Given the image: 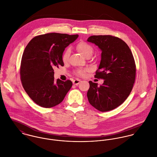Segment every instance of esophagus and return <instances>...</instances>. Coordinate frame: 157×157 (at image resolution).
I'll return each mask as SVG.
<instances>
[{
  "label": "esophagus",
  "instance_id": "esophagus-1",
  "mask_svg": "<svg viewBox=\"0 0 157 157\" xmlns=\"http://www.w3.org/2000/svg\"><path fill=\"white\" fill-rule=\"evenodd\" d=\"M80 82H81V80H80L78 79H75L73 81V84L74 85H78Z\"/></svg>",
  "mask_w": 157,
  "mask_h": 157
}]
</instances>
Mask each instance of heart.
Instances as JSON below:
<instances>
[{"label":"heart","mask_w":157,"mask_h":157,"mask_svg":"<svg viewBox=\"0 0 157 157\" xmlns=\"http://www.w3.org/2000/svg\"><path fill=\"white\" fill-rule=\"evenodd\" d=\"M77 51L85 57L87 56L89 54H92L93 52V48L92 47L89 45L88 44L84 42H80L78 43L77 46ZM71 54V50L69 48H67L65 52L63 54L62 56V60L63 62H67L68 60V58L70 56ZM88 71V69H80L77 71L76 74L79 75V76H84L85 75V72Z\"/></svg>","instance_id":"1"}]
</instances>
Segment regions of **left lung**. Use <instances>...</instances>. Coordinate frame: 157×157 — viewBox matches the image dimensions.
Listing matches in <instances>:
<instances>
[{"instance_id": "obj_1", "label": "left lung", "mask_w": 157, "mask_h": 157, "mask_svg": "<svg viewBox=\"0 0 157 157\" xmlns=\"http://www.w3.org/2000/svg\"><path fill=\"white\" fill-rule=\"evenodd\" d=\"M87 41L101 51L95 77L105 80L100 86L89 82L88 101L101 112L111 111L121 105L132 90L136 74L132 53L123 40L112 36H92Z\"/></svg>"}]
</instances>
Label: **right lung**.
<instances>
[{
	"mask_svg": "<svg viewBox=\"0 0 157 157\" xmlns=\"http://www.w3.org/2000/svg\"><path fill=\"white\" fill-rule=\"evenodd\" d=\"M78 34L48 33L34 37L26 46L21 65V79L29 97L41 107L49 108L60 103L72 83L54 81V68L63 67V53Z\"/></svg>",
	"mask_w": 157,
	"mask_h": 157,
	"instance_id": "add662e5",
	"label": "right lung"
}]
</instances>
